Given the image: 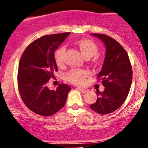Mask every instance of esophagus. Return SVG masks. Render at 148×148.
Returning <instances> with one entry per match:
<instances>
[{
    "instance_id": "1",
    "label": "esophagus",
    "mask_w": 148,
    "mask_h": 148,
    "mask_svg": "<svg viewBox=\"0 0 148 148\" xmlns=\"http://www.w3.org/2000/svg\"><path fill=\"white\" fill-rule=\"evenodd\" d=\"M77 89L79 90V91H81L82 93H86L88 91V89L87 88H77Z\"/></svg>"
}]
</instances>
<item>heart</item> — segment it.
<instances>
[{
    "label": "heart",
    "instance_id": "obj_1",
    "mask_svg": "<svg viewBox=\"0 0 148 148\" xmlns=\"http://www.w3.org/2000/svg\"><path fill=\"white\" fill-rule=\"evenodd\" d=\"M81 53L86 58L95 56L98 52V48L95 42L87 39H82L76 42ZM64 52L65 48L63 46L58 47L54 51L53 57L57 65L61 66L64 61ZM89 75V72L84 69H73L66 74L65 78L69 82L76 85H83L86 81V76Z\"/></svg>",
    "mask_w": 148,
    "mask_h": 148
}]
</instances>
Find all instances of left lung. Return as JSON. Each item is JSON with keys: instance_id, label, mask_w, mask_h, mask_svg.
Instances as JSON below:
<instances>
[{"instance_id": "1", "label": "left lung", "mask_w": 148, "mask_h": 148, "mask_svg": "<svg viewBox=\"0 0 148 148\" xmlns=\"http://www.w3.org/2000/svg\"><path fill=\"white\" fill-rule=\"evenodd\" d=\"M106 47L104 62L97 74L104 90H97V99L91 104L92 110L99 114L113 113L123 105L128 96L132 82V69L128 54L116 40L108 35L94 33Z\"/></svg>"}]
</instances>
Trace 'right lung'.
<instances>
[{
  "mask_svg": "<svg viewBox=\"0 0 148 148\" xmlns=\"http://www.w3.org/2000/svg\"><path fill=\"white\" fill-rule=\"evenodd\" d=\"M70 33L42 36L30 43L22 54L18 69V88L25 106L34 113L50 116L64 106L71 88L60 84L56 90L47 86L58 71L54 51Z\"/></svg>",
  "mask_w": 148,
  "mask_h": 148,
  "instance_id": "obj_1",
  "label": "right lung"
}]
</instances>
